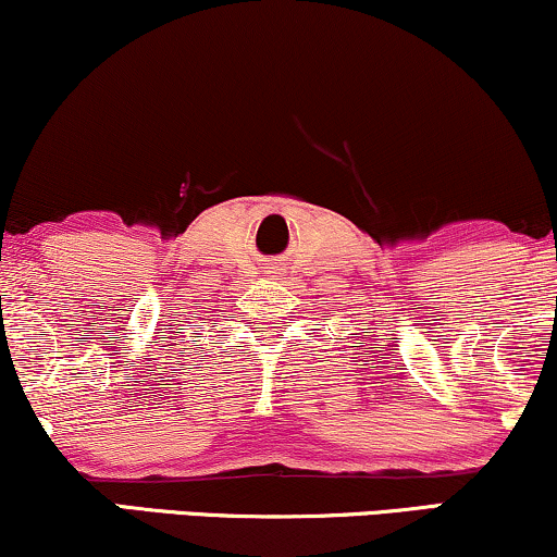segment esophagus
<instances>
[{
    "label": "esophagus",
    "mask_w": 557,
    "mask_h": 557,
    "mask_svg": "<svg viewBox=\"0 0 557 557\" xmlns=\"http://www.w3.org/2000/svg\"><path fill=\"white\" fill-rule=\"evenodd\" d=\"M276 271H281V268L278 265H271V271H268V273H276Z\"/></svg>",
    "instance_id": "1"
}]
</instances>
